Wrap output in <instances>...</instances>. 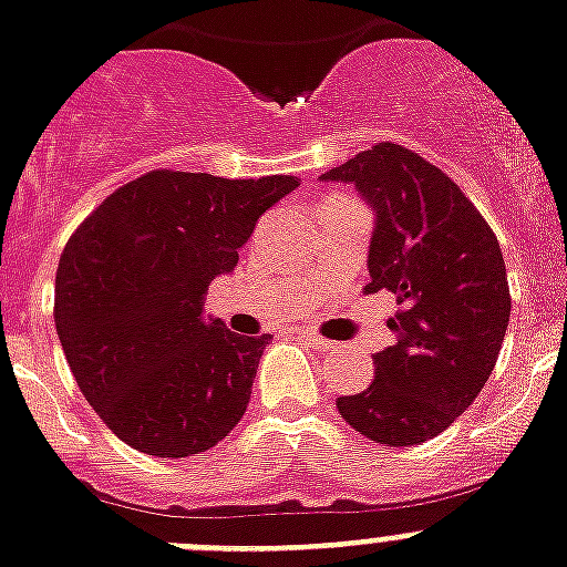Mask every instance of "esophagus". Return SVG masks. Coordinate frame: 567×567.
Wrapping results in <instances>:
<instances>
[{
  "label": "esophagus",
  "mask_w": 567,
  "mask_h": 567,
  "mask_svg": "<svg viewBox=\"0 0 567 567\" xmlns=\"http://www.w3.org/2000/svg\"><path fill=\"white\" fill-rule=\"evenodd\" d=\"M302 338H306V343L311 349H317V352H334V343H331V340H326V338H320V334H308V331H302Z\"/></svg>",
  "instance_id": "34e87169"
}]
</instances>
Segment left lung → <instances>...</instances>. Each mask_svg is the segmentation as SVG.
<instances>
[{
    "label": "left lung",
    "mask_w": 567,
    "mask_h": 567,
    "mask_svg": "<svg viewBox=\"0 0 567 567\" xmlns=\"http://www.w3.org/2000/svg\"><path fill=\"white\" fill-rule=\"evenodd\" d=\"M323 179L352 183L375 212L367 291L395 293V343L375 379L338 411L381 445H422L489 381L509 323L501 244L454 179L413 151L379 142Z\"/></svg>",
    "instance_id": "1"
}]
</instances>
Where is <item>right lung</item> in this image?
<instances>
[{
	"label": "right lung",
	"instance_id": "add662e5",
	"mask_svg": "<svg viewBox=\"0 0 567 567\" xmlns=\"http://www.w3.org/2000/svg\"><path fill=\"white\" fill-rule=\"evenodd\" d=\"M297 177L151 172L75 229L54 276L60 347L92 411L131 449L192 457L218 445L250 402L270 334L204 317L256 220Z\"/></svg>",
	"mask_w": 567,
	"mask_h": 567
}]
</instances>
